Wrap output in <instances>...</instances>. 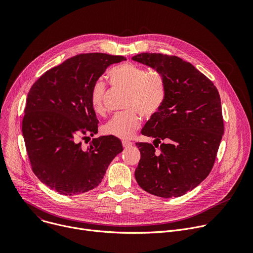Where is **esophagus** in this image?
I'll return each mask as SVG.
<instances>
[{"label": "esophagus", "instance_id": "34e87169", "mask_svg": "<svg viewBox=\"0 0 253 253\" xmlns=\"http://www.w3.org/2000/svg\"><path fill=\"white\" fill-rule=\"evenodd\" d=\"M131 146H132V143H131V142L123 141V147H124L125 149H127V148H129V147H131Z\"/></svg>", "mask_w": 253, "mask_h": 253}]
</instances>
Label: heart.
Listing matches in <instances>:
<instances>
[{"instance_id":"b5f03b06","label":"heart","mask_w":253,"mask_h":253,"mask_svg":"<svg viewBox=\"0 0 253 253\" xmlns=\"http://www.w3.org/2000/svg\"><path fill=\"white\" fill-rule=\"evenodd\" d=\"M109 78L115 86L128 90L126 111L119 112L103 126V132L122 139L130 138L141 126L142 117L152 118L160 110L166 97V87L163 77L158 73L149 72L131 63H125L112 68ZM106 85L97 80L92 86L90 102L96 114L105 111L104 97Z\"/></svg>"}]
</instances>
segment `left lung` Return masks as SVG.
<instances>
[{
	"label": "left lung",
	"mask_w": 253,
	"mask_h": 253,
	"mask_svg": "<svg viewBox=\"0 0 253 253\" xmlns=\"http://www.w3.org/2000/svg\"><path fill=\"white\" fill-rule=\"evenodd\" d=\"M131 59L156 70L166 87L163 105L142 130L158 146L135 144L141 152L135 180L158 197H180L212 170L224 132L219 92L209 78L177 56L141 53ZM161 140L165 143L156 150Z\"/></svg>",
	"instance_id": "left-lung-1"
}]
</instances>
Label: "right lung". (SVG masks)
Returning <instances> with one entry per match:
<instances>
[{
  "label": "right lung",
  "instance_id": "add662e5",
  "mask_svg": "<svg viewBox=\"0 0 253 253\" xmlns=\"http://www.w3.org/2000/svg\"><path fill=\"white\" fill-rule=\"evenodd\" d=\"M124 56L79 54L46 71L28 93L22 132L32 170L46 186L62 195L97 187L110 162L123 152L114 135L93 138L83 149L79 138L97 133L90 102L93 84ZM89 136H84V138Z\"/></svg>",
  "mask_w": 253,
  "mask_h": 253
}]
</instances>
